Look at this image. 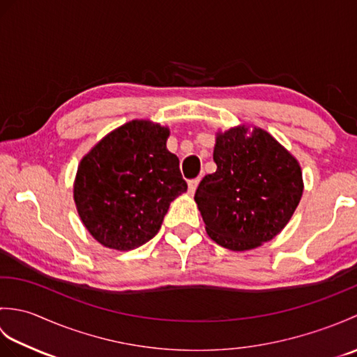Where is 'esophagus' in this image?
<instances>
[{
    "label": "esophagus",
    "instance_id": "34e87169",
    "mask_svg": "<svg viewBox=\"0 0 357 357\" xmlns=\"http://www.w3.org/2000/svg\"><path fill=\"white\" fill-rule=\"evenodd\" d=\"M198 185H199V178L188 181V193L193 195L196 192V188H198Z\"/></svg>",
    "mask_w": 357,
    "mask_h": 357
}]
</instances>
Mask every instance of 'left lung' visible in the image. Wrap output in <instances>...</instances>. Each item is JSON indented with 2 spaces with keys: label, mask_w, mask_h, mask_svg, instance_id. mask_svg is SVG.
Wrapping results in <instances>:
<instances>
[{
  "label": "left lung",
  "mask_w": 357,
  "mask_h": 357,
  "mask_svg": "<svg viewBox=\"0 0 357 357\" xmlns=\"http://www.w3.org/2000/svg\"><path fill=\"white\" fill-rule=\"evenodd\" d=\"M213 161L195 193L208 236L247 252L282 231L304 192L298 159L264 128L241 124L216 133Z\"/></svg>",
  "instance_id": "left-lung-1"
}]
</instances>
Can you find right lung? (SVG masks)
Instances as JSON below:
<instances>
[{"instance_id": "right-lung-1", "label": "right lung", "mask_w": 357, "mask_h": 357, "mask_svg": "<svg viewBox=\"0 0 357 357\" xmlns=\"http://www.w3.org/2000/svg\"><path fill=\"white\" fill-rule=\"evenodd\" d=\"M169 127L133 119L105 135L81 159L73 199L101 245L133 250L161 229L170 202L187 190L179 159L167 150Z\"/></svg>"}]
</instances>
